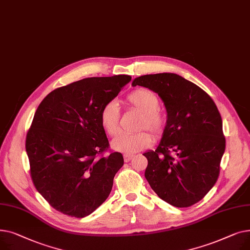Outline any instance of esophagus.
Instances as JSON below:
<instances>
[{"label": "esophagus", "mask_w": 250, "mask_h": 250, "mask_svg": "<svg viewBox=\"0 0 250 250\" xmlns=\"http://www.w3.org/2000/svg\"><path fill=\"white\" fill-rule=\"evenodd\" d=\"M133 158V155H129V154H125L124 155V160L125 162H129Z\"/></svg>", "instance_id": "esophagus-1"}]
</instances>
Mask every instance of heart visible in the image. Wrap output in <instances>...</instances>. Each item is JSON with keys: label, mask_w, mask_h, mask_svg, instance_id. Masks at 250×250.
<instances>
[{"label": "heart", "mask_w": 250, "mask_h": 250, "mask_svg": "<svg viewBox=\"0 0 250 250\" xmlns=\"http://www.w3.org/2000/svg\"><path fill=\"white\" fill-rule=\"evenodd\" d=\"M128 104L141 113L138 128H147L159 137L164 130V120L159 113L160 102L153 92L147 89H137L128 94ZM120 108L115 101H109L100 111V124L105 133L115 136L120 130ZM153 139L150 134L140 132L137 134H121L114 138L111 146L114 150L125 154H133L150 147Z\"/></svg>", "instance_id": "b5f03b06"}]
</instances>
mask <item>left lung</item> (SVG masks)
<instances>
[{
	"label": "left lung",
	"instance_id": "1",
	"mask_svg": "<svg viewBox=\"0 0 250 250\" xmlns=\"http://www.w3.org/2000/svg\"><path fill=\"white\" fill-rule=\"evenodd\" d=\"M146 87L164 102L167 121L145 177L160 199L188 208L209 191L218 179L225 152L221 114L213 99L192 82L173 73L136 78L133 86Z\"/></svg>",
	"mask_w": 250,
	"mask_h": 250
}]
</instances>
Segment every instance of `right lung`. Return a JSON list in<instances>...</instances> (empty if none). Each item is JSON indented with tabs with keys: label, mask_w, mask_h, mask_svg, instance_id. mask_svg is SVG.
Returning a JSON list of instances; mask_svg holds the SVG:
<instances>
[{
	"label": "right lung",
	"mask_w": 250,
	"mask_h": 250,
	"mask_svg": "<svg viewBox=\"0 0 250 250\" xmlns=\"http://www.w3.org/2000/svg\"><path fill=\"white\" fill-rule=\"evenodd\" d=\"M132 77H93L60 87L42 101L26 136V152L37 191L57 211L84 218L101 206L124 165L109 143L100 111Z\"/></svg>",
	"instance_id": "1"
}]
</instances>
